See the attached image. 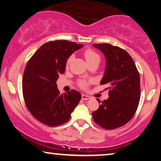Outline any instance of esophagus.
I'll use <instances>...</instances> for the list:
<instances>
[{"label": "esophagus", "instance_id": "1", "mask_svg": "<svg viewBox=\"0 0 161 161\" xmlns=\"http://www.w3.org/2000/svg\"><path fill=\"white\" fill-rule=\"evenodd\" d=\"M81 99H82L83 101L89 100V99H90V97L89 96H87V95L82 94V95H81Z\"/></svg>", "mask_w": 161, "mask_h": 161}]
</instances>
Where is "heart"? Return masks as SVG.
Listing matches in <instances>:
<instances>
[{
	"instance_id": "b5f03b06",
	"label": "heart",
	"mask_w": 161,
	"mask_h": 161,
	"mask_svg": "<svg viewBox=\"0 0 161 161\" xmlns=\"http://www.w3.org/2000/svg\"><path fill=\"white\" fill-rule=\"evenodd\" d=\"M84 56H85V58L86 61H87V63L92 62V61H94L96 60H100V57H99L98 54L96 53V52L93 51L91 49H86V50L84 52ZM70 60H71V59L70 58L67 60V63H66L67 66L69 64ZM90 82V81H89V80H81L79 81L78 85H79V87L81 88V89H87Z\"/></svg>"
}]
</instances>
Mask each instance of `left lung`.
Wrapping results in <instances>:
<instances>
[{
	"mask_svg": "<svg viewBox=\"0 0 161 161\" xmlns=\"http://www.w3.org/2000/svg\"><path fill=\"white\" fill-rule=\"evenodd\" d=\"M93 46L105 55L106 65L101 85H109V97L92 112V118L101 128L112 130L128 123L136 112L141 96L139 73L125 49L109 44Z\"/></svg>",
	"mask_w": 161,
	"mask_h": 161,
	"instance_id": "1",
	"label": "left lung"
}]
</instances>
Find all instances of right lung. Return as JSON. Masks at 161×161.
Here are the masks:
<instances>
[{
	"label": "right lung",
	"mask_w": 161,
	"mask_h": 161,
	"mask_svg": "<svg viewBox=\"0 0 161 161\" xmlns=\"http://www.w3.org/2000/svg\"><path fill=\"white\" fill-rule=\"evenodd\" d=\"M82 47L66 40L51 41L40 47L28 60L22 78V93L28 111L40 123L55 127L71 118L81 94L74 90L60 94L56 81L65 72L67 59Z\"/></svg>",
	"instance_id": "obj_1"
}]
</instances>
